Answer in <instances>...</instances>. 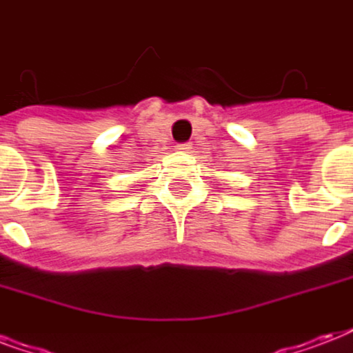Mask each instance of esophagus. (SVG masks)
I'll return each instance as SVG.
<instances>
[{
	"mask_svg": "<svg viewBox=\"0 0 353 353\" xmlns=\"http://www.w3.org/2000/svg\"><path fill=\"white\" fill-rule=\"evenodd\" d=\"M176 150H179V152H190L192 150V144L190 143H185V144H177Z\"/></svg>",
	"mask_w": 353,
	"mask_h": 353,
	"instance_id": "esophagus-1",
	"label": "esophagus"
}]
</instances>
